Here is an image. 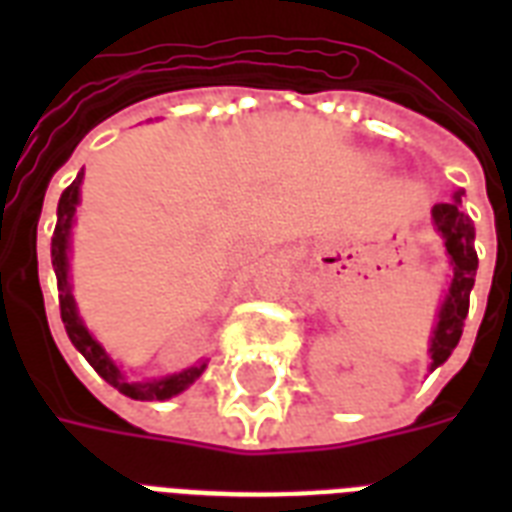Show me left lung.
Wrapping results in <instances>:
<instances>
[{
    "instance_id": "8db88e82",
    "label": "left lung",
    "mask_w": 512,
    "mask_h": 512,
    "mask_svg": "<svg viewBox=\"0 0 512 512\" xmlns=\"http://www.w3.org/2000/svg\"><path fill=\"white\" fill-rule=\"evenodd\" d=\"M460 204V193H457L454 201H444V204L433 207V223H436L438 233L444 236V247L449 252V260H452L454 279L452 287H449V295L441 305L438 327L433 332V342H430V358H433L430 369L444 364L446 358L452 356V350L457 348L470 308V289L476 284V228H473V220Z\"/></svg>"
}]
</instances>
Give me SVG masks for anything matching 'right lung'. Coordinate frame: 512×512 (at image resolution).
I'll use <instances>...</instances> for the list:
<instances>
[{
	"mask_svg": "<svg viewBox=\"0 0 512 512\" xmlns=\"http://www.w3.org/2000/svg\"><path fill=\"white\" fill-rule=\"evenodd\" d=\"M79 185H82V172L76 175V180L68 185L66 191L60 193L58 223H55V233H52V268H55V279H58V303L63 327H66L68 337L76 345V350L90 361L92 369L108 385H114L119 393L135 398V401H164V398L177 396L180 390L188 388L204 372L207 364L191 366V369H183L180 374H172V377H164V380L127 382L122 377V372H119V366L106 356V350L100 348L98 340H92V335L87 332L82 319L76 316L74 297H71V287H68V233H71V220H74L76 204H79Z\"/></svg>",
	"mask_w": 512,
	"mask_h": 512,
	"instance_id": "add662e5",
	"label": "right lung"
}]
</instances>
